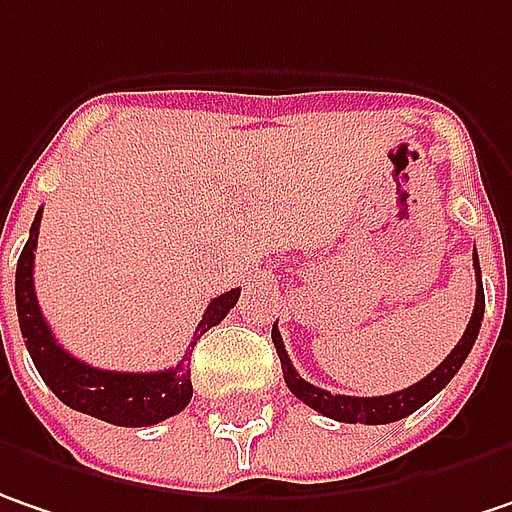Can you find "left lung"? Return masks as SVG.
Returning <instances> with one entry per match:
<instances>
[{
  "label": "left lung",
  "mask_w": 512,
  "mask_h": 512,
  "mask_svg": "<svg viewBox=\"0 0 512 512\" xmlns=\"http://www.w3.org/2000/svg\"><path fill=\"white\" fill-rule=\"evenodd\" d=\"M472 266H475V278H478V289H475V310L472 318L466 324L461 342L452 347V353L437 365L435 371L429 376H423L417 385L403 388V391H394V394H385V397H345V394H330L324 388L310 385L307 379H301V374L292 368L289 356H286L284 339L278 333V324H272V342L278 350V359H281V371H284L286 388L310 408H316L318 414L324 417H333L339 423H365V426H379V423H394V420H403L408 414H414L420 406H426L437 391H443L449 385V379L461 371V365L466 362L469 350L478 339V330H481V318H484V286H481V266H478V255H472Z\"/></svg>",
  "instance_id": "8db88e82"
}]
</instances>
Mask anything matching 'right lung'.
<instances>
[{
    "mask_svg": "<svg viewBox=\"0 0 512 512\" xmlns=\"http://www.w3.org/2000/svg\"><path fill=\"white\" fill-rule=\"evenodd\" d=\"M40 220H43V211H37L28 243L16 263V316H19L25 347L43 382L69 408L92 414L112 426H130V429L153 426L179 414L194 397L188 353L194 350L196 339L202 333H208L214 324H220L228 316V310L240 298V289H228L208 304V310L202 313V321L196 327L194 342L176 368L153 371V374H121V371L92 368L57 345L48 321L40 313V304L34 295V252H37V237H40Z\"/></svg>",
    "mask_w": 512,
    "mask_h": 512,
    "instance_id": "1",
    "label": "right lung"
}]
</instances>
